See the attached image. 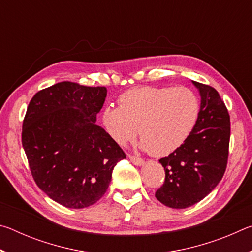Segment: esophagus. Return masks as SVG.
<instances>
[{"mask_svg":"<svg viewBox=\"0 0 252 252\" xmlns=\"http://www.w3.org/2000/svg\"><path fill=\"white\" fill-rule=\"evenodd\" d=\"M129 158H130V161L132 162V163L135 164V165H142L143 162H144L142 158L135 157L133 155H129Z\"/></svg>","mask_w":252,"mask_h":252,"instance_id":"34e87169","label":"esophagus"}]
</instances>
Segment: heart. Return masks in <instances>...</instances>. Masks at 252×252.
<instances>
[{
    "label": "heart",
    "mask_w": 252,
    "mask_h": 252,
    "mask_svg": "<svg viewBox=\"0 0 252 252\" xmlns=\"http://www.w3.org/2000/svg\"><path fill=\"white\" fill-rule=\"evenodd\" d=\"M119 106L102 113L105 130L125 146L138 134L141 148L152 156H168L180 148L194 129L200 101L189 88L139 87L119 96Z\"/></svg>",
    "instance_id": "obj_1"
}]
</instances>
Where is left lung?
Listing matches in <instances>:
<instances>
[{
  "mask_svg": "<svg viewBox=\"0 0 252 252\" xmlns=\"http://www.w3.org/2000/svg\"><path fill=\"white\" fill-rule=\"evenodd\" d=\"M199 89L201 105L198 121L187 141L159 160L164 182L156 198L164 206L185 209L193 206L215 189L227 169L230 117L218 91L192 81Z\"/></svg>",
  "mask_w": 252,
  "mask_h": 252,
  "instance_id": "left-lung-1",
  "label": "left lung"
}]
</instances>
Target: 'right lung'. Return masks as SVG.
Wrapping results in <instances>:
<instances>
[{
    "mask_svg": "<svg viewBox=\"0 0 252 252\" xmlns=\"http://www.w3.org/2000/svg\"><path fill=\"white\" fill-rule=\"evenodd\" d=\"M104 87L60 82L35 93L22 126V144L37 187L62 206H92L108 190L126 156L95 123Z\"/></svg>",
    "mask_w": 252,
    "mask_h": 252,
    "instance_id": "add662e5",
    "label": "right lung"
}]
</instances>
